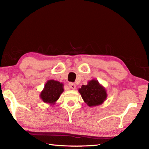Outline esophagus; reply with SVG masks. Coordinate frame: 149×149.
Here are the masks:
<instances>
[{"instance_id": "1", "label": "esophagus", "mask_w": 149, "mask_h": 149, "mask_svg": "<svg viewBox=\"0 0 149 149\" xmlns=\"http://www.w3.org/2000/svg\"><path fill=\"white\" fill-rule=\"evenodd\" d=\"M68 86L72 90H75V88H76V85H75L74 83H69Z\"/></svg>"}]
</instances>
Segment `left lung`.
I'll use <instances>...</instances> for the list:
<instances>
[{"label":"left lung","instance_id":"left-lung-1","mask_svg":"<svg viewBox=\"0 0 149 149\" xmlns=\"http://www.w3.org/2000/svg\"><path fill=\"white\" fill-rule=\"evenodd\" d=\"M84 102L89 107L100 106L107 99V91L102 85L96 79L88 82L78 90Z\"/></svg>","mask_w":149,"mask_h":149}]
</instances>
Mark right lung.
<instances>
[{
	"label": "right lung",
	"instance_id": "obj_1",
	"mask_svg": "<svg viewBox=\"0 0 149 149\" xmlns=\"http://www.w3.org/2000/svg\"><path fill=\"white\" fill-rule=\"evenodd\" d=\"M64 84L55 80L47 81L43 90L41 91L40 97L43 102L49 104L50 106L56 104L61 94L64 91Z\"/></svg>",
	"mask_w": 149,
	"mask_h": 149
}]
</instances>
